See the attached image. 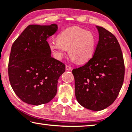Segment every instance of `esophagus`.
<instances>
[{"instance_id": "34e87169", "label": "esophagus", "mask_w": 132, "mask_h": 132, "mask_svg": "<svg viewBox=\"0 0 132 132\" xmlns=\"http://www.w3.org/2000/svg\"><path fill=\"white\" fill-rule=\"evenodd\" d=\"M65 68L67 70H71V67L68 65H65Z\"/></svg>"}]
</instances>
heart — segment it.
Wrapping results in <instances>:
<instances>
[{
    "mask_svg": "<svg viewBox=\"0 0 132 132\" xmlns=\"http://www.w3.org/2000/svg\"><path fill=\"white\" fill-rule=\"evenodd\" d=\"M97 44L95 34L79 27L66 29L57 39L48 41V46L56 59L61 60L67 53L71 60L82 64L93 57Z\"/></svg>",
    "mask_w": 132,
    "mask_h": 132,
    "instance_id": "1",
    "label": "heart"
}]
</instances>
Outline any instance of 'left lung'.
Returning a JSON list of instances; mask_svg holds the SVG:
<instances>
[{
  "label": "left lung",
  "instance_id": "8db88e82",
  "mask_svg": "<svg viewBox=\"0 0 132 132\" xmlns=\"http://www.w3.org/2000/svg\"><path fill=\"white\" fill-rule=\"evenodd\" d=\"M99 40L92 58L72 73L75 95L83 107L101 111L116 100L124 82V58L118 40L111 32L96 26Z\"/></svg>",
  "mask_w": 132,
  "mask_h": 132
}]
</instances>
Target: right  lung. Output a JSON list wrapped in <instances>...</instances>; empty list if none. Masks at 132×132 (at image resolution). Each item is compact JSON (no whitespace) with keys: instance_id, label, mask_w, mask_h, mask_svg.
Segmentation results:
<instances>
[{"instance_id":"obj_1","label":"right lung","mask_w":132,"mask_h":132,"mask_svg":"<svg viewBox=\"0 0 132 132\" xmlns=\"http://www.w3.org/2000/svg\"><path fill=\"white\" fill-rule=\"evenodd\" d=\"M57 30L55 24L29 25L12 44L9 80L15 94L26 103H47L56 94L57 81L65 65L51 57L47 39Z\"/></svg>"}]
</instances>
